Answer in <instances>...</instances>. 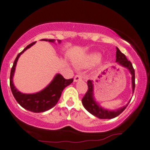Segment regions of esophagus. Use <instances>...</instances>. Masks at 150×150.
I'll use <instances>...</instances> for the list:
<instances>
[{
  "label": "esophagus",
  "instance_id": "1",
  "mask_svg": "<svg viewBox=\"0 0 150 150\" xmlns=\"http://www.w3.org/2000/svg\"><path fill=\"white\" fill-rule=\"evenodd\" d=\"M81 79H82L81 75H75V77H74V81H75V82H77V81H78L79 80H81Z\"/></svg>",
  "mask_w": 150,
  "mask_h": 150
}]
</instances>
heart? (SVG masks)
Listing matches in <instances>:
<instances>
[{
	"instance_id": "b5f03b06",
	"label": "heart",
	"mask_w": 150,
	"mask_h": 150,
	"mask_svg": "<svg viewBox=\"0 0 150 150\" xmlns=\"http://www.w3.org/2000/svg\"><path fill=\"white\" fill-rule=\"evenodd\" d=\"M101 59V54L99 52H91L87 54L85 57L77 63V65L81 68L90 67L95 64L98 63Z\"/></svg>"
}]
</instances>
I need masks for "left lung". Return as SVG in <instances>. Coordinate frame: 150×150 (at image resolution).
<instances>
[{"instance_id": "8db88e82", "label": "left lung", "mask_w": 150, "mask_h": 150, "mask_svg": "<svg viewBox=\"0 0 150 150\" xmlns=\"http://www.w3.org/2000/svg\"><path fill=\"white\" fill-rule=\"evenodd\" d=\"M115 62L119 65L122 66V67L126 68L129 71L132 75V86L133 93L134 92V88H135V72L131 62L128 61L123 53L120 52V50L116 47V60ZM88 84V91L85 94L84 98L81 100L82 105L85 109L88 111L89 113H91L92 115H95L100 119H111L114 118L119 115L121 113L126 109L127 105L129 103L131 100L128 102L126 105L119 108L116 110H109L105 109L104 107H101L100 104L96 102L94 98V87H93V81L92 80H88L87 81Z\"/></svg>"}]
</instances>
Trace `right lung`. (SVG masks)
<instances>
[{
    "mask_svg": "<svg viewBox=\"0 0 150 150\" xmlns=\"http://www.w3.org/2000/svg\"><path fill=\"white\" fill-rule=\"evenodd\" d=\"M41 41H49L54 43V39H41ZM59 43H61V40H57ZM36 42H33L28 45L21 52H20L14 60V64L11 69L10 73V84L11 90L14 97L19 105L25 109L32 111L34 113L44 112L54 107L57 103L62 93L66 86H69L73 81V79H66L61 74L57 73L54 78L46 87L35 93H23L15 87L13 83V77L14 75L16 66L18 58L27 49L33 46Z\"/></svg>",
    "mask_w": 150,
    "mask_h": 150,
    "instance_id": "right-lung-1",
    "label": "right lung"
}]
</instances>
